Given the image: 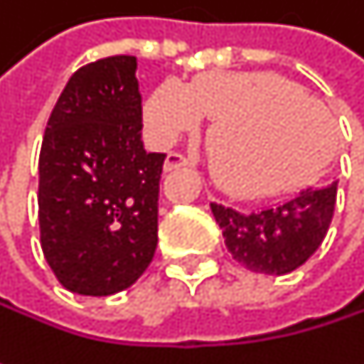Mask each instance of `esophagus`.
<instances>
[{"mask_svg": "<svg viewBox=\"0 0 364 364\" xmlns=\"http://www.w3.org/2000/svg\"><path fill=\"white\" fill-rule=\"evenodd\" d=\"M183 166H187V160L183 158L181 154H177V151H171L166 156V160H164V173L177 171V168H183Z\"/></svg>", "mask_w": 364, "mask_h": 364, "instance_id": "34e87169", "label": "esophagus"}]
</instances>
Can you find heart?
I'll return each mask as SVG.
<instances>
[{"label":"heart","instance_id":"heart-1","mask_svg":"<svg viewBox=\"0 0 364 364\" xmlns=\"http://www.w3.org/2000/svg\"><path fill=\"white\" fill-rule=\"evenodd\" d=\"M204 115L213 119L206 147L215 175L236 196H267L306 181L333 132L316 99L272 73L206 71L187 86L166 80L143 107L145 128L160 145L198 130Z\"/></svg>","mask_w":364,"mask_h":364}]
</instances>
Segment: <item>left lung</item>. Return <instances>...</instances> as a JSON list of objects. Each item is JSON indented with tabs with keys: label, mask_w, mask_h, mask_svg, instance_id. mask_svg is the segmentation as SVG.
<instances>
[{
	"label": "left lung",
	"mask_w": 364,
	"mask_h": 364,
	"mask_svg": "<svg viewBox=\"0 0 364 364\" xmlns=\"http://www.w3.org/2000/svg\"><path fill=\"white\" fill-rule=\"evenodd\" d=\"M337 181L306 187L297 196L255 213L210 204L232 257L251 272L282 276L306 263L327 236Z\"/></svg>",
	"instance_id": "obj_1"
}]
</instances>
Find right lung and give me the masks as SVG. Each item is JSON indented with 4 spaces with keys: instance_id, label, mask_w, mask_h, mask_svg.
Here are the masks:
<instances>
[{
    "instance_id": "1",
    "label": "right lung",
    "mask_w": 364,
    "mask_h": 364,
    "mask_svg": "<svg viewBox=\"0 0 364 364\" xmlns=\"http://www.w3.org/2000/svg\"><path fill=\"white\" fill-rule=\"evenodd\" d=\"M134 56L77 69L50 113L39 154V238L58 282L105 297L134 284L158 245L164 154L141 141Z\"/></svg>"
}]
</instances>
